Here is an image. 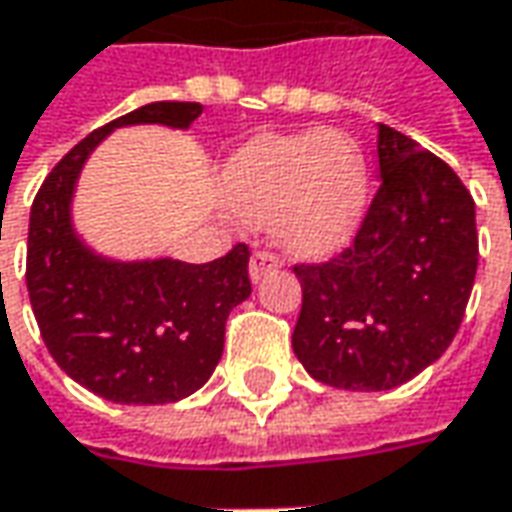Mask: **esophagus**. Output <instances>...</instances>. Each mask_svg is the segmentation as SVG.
<instances>
[{
    "label": "esophagus",
    "instance_id": "esophagus-1",
    "mask_svg": "<svg viewBox=\"0 0 512 512\" xmlns=\"http://www.w3.org/2000/svg\"><path fill=\"white\" fill-rule=\"evenodd\" d=\"M280 269V257L272 255V252H255L252 260H249V274H252V280H263L266 274H272Z\"/></svg>",
    "mask_w": 512,
    "mask_h": 512
}]
</instances>
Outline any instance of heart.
<instances>
[{"mask_svg":"<svg viewBox=\"0 0 512 512\" xmlns=\"http://www.w3.org/2000/svg\"><path fill=\"white\" fill-rule=\"evenodd\" d=\"M226 198L240 221L274 226L294 255H328L360 223L368 169L357 144L326 127L260 138L229 161Z\"/></svg>","mask_w":512,"mask_h":512,"instance_id":"b5f03b06","label":"heart"}]
</instances>
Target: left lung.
<instances>
[{
    "label": "left lung",
    "mask_w": 512,
    "mask_h": 512,
    "mask_svg": "<svg viewBox=\"0 0 512 512\" xmlns=\"http://www.w3.org/2000/svg\"><path fill=\"white\" fill-rule=\"evenodd\" d=\"M379 184L354 243L297 263L303 306L291 348L317 382L388 391L436 362L462 326L476 263V209L459 175L379 124Z\"/></svg>",
    "instance_id": "8db88e82"
}]
</instances>
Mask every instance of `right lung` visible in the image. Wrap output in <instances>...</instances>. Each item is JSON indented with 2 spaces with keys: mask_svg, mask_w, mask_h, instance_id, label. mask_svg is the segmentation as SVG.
<instances>
[{
  "mask_svg": "<svg viewBox=\"0 0 512 512\" xmlns=\"http://www.w3.org/2000/svg\"><path fill=\"white\" fill-rule=\"evenodd\" d=\"M195 101H152L98 127L50 169L30 206L27 294L50 357L87 391L121 405H167L212 377L226 317L252 294L249 246L212 263H115L73 232L70 198L87 155L124 124L189 127Z\"/></svg>",
  "mask_w": 512,
  "mask_h": 512,
  "instance_id": "1",
  "label": "right lung"
}]
</instances>
